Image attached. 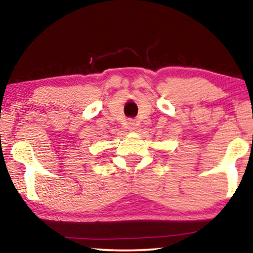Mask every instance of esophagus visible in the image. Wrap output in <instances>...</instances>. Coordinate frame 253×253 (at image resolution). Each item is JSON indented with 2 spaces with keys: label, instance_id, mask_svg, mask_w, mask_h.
<instances>
[{
  "label": "esophagus",
  "instance_id": "esophagus-1",
  "mask_svg": "<svg viewBox=\"0 0 253 253\" xmlns=\"http://www.w3.org/2000/svg\"><path fill=\"white\" fill-rule=\"evenodd\" d=\"M137 125L135 124V121H133V120H129L128 121V129L129 130H136V128H137Z\"/></svg>",
  "mask_w": 253,
  "mask_h": 253
}]
</instances>
